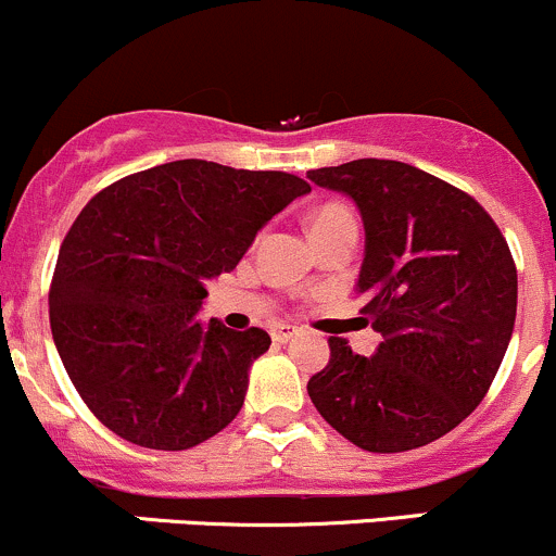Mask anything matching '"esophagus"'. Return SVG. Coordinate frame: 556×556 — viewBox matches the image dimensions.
Instances as JSON below:
<instances>
[{
	"label": "esophagus",
	"mask_w": 556,
	"mask_h": 556,
	"mask_svg": "<svg viewBox=\"0 0 556 556\" xmlns=\"http://www.w3.org/2000/svg\"><path fill=\"white\" fill-rule=\"evenodd\" d=\"M295 333H299V328H295V325H290V323H277V325H274V328H271V339L279 341V344H285V341H290Z\"/></svg>",
	"instance_id": "34e87169"
}]
</instances>
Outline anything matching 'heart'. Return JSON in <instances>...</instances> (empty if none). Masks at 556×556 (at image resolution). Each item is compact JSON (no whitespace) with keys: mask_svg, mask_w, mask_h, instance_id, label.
<instances>
[{"mask_svg":"<svg viewBox=\"0 0 556 556\" xmlns=\"http://www.w3.org/2000/svg\"><path fill=\"white\" fill-rule=\"evenodd\" d=\"M341 220H352L350 212H346L341 204H325L309 217V226H312V231H319V228L336 226V223H341Z\"/></svg>","mask_w":556,"mask_h":556,"instance_id":"obj_1","label":"heart"}]
</instances>
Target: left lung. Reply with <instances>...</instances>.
<instances>
[{"instance_id":"left-lung-1","label":"left lung","mask_w":556,"mask_h":556,"mask_svg":"<svg viewBox=\"0 0 556 556\" xmlns=\"http://www.w3.org/2000/svg\"><path fill=\"white\" fill-rule=\"evenodd\" d=\"M346 193L366 226L357 293L377 355L330 336L306 384L330 428L366 452H408L457 428L490 390L517 319V266L484 206L401 161L306 172Z\"/></svg>"}]
</instances>
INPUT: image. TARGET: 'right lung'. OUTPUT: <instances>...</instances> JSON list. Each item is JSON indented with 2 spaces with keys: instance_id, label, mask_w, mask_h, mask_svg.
I'll use <instances>...</instances> for the list:
<instances>
[{
  "instance_id": "obj_1",
  "label": "right lung",
  "mask_w": 556,
  "mask_h": 556,
  "mask_svg": "<svg viewBox=\"0 0 556 556\" xmlns=\"http://www.w3.org/2000/svg\"><path fill=\"white\" fill-rule=\"evenodd\" d=\"M309 182L212 161H172L99 190L72 223L50 282L55 350L93 417L121 439L179 452L239 414L263 328L195 317L204 282Z\"/></svg>"
}]
</instances>
